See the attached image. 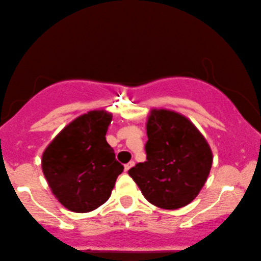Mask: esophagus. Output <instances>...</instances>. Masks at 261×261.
<instances>
[{
	"label": "esophagus",
	"mask_w": 261,
	"mask_h": 261,
	"mask_svg": "<svg viewBox=\"0 0 261 261\" xmlns=\"http://www.w3.org/2000/svg\"><path fill=\"white\" fill-rule=\"evenodd\" d=\"M134 165H135V162H134V161H130L128 163H126V165H125V171H126V172H127V171L130 170V168L133 167Z\"/></svg>",
	"instance_id": "obj_1"
}]
</instances>
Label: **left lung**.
Returning a JSON list of instances; mask_svg holds the SVG:
<instances>
[{
  "label": "left lung",
  "mask_w": 261,
  "mask_h": 261,
  "mask_svg": "<svg viewBox=\"0 0 261 261\" xmlns=\"http://www.w3.org/2000/svg\"><path fill=\"white\" fill-rule=\"evenodd\" d=\"M146 128V161L128 174L156 207L178 210L190 204L210 174V145L187 117L171 110L153 109Z\"/></svg>",
  "instance_id": "8db88e82"
}]
</instances>
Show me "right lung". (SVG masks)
I'll return each instance as SVG.
<instances>
[{
    "instance_id": "add662e5",
    "label": "right lung",
    "mask_w": 261,
    "mask_h": 261,
    "mask_svg": "<svg viewBox=\"0 0 261 261\" xmlns=\"http://www.w3.org/2000/svg\"><path fill=\"white\" fill-rule=\"evenodd\" d=\"M111 114L89 111L54 137L42 156V170L51 192L65 208L87 213L110 197L124 166L107 142Z\"/></svg>"
}]
</instances>
